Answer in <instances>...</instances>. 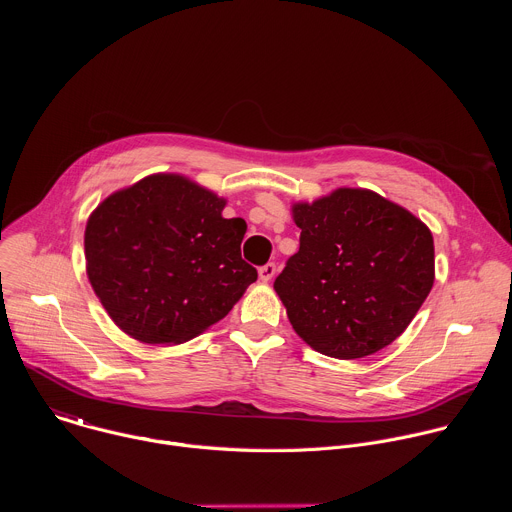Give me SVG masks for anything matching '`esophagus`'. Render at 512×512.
Segmentation results:
<instances>
[{
    "label": "esophagus",
    "instance_id": "1",
    "mask_svg": "<svg viewBox=\"0 0 512 512\" xmlns=\"http://www.w3.org/2000/svg\"><path fill=\"white\" fill-rule=\"evenodd\" d=\"M275 271H277L275 263H265L263 267H259V279L261 281H271L275 277Z\"/></svg>",
    "mask_w": 512,
    "mask_h": 512
}]
</instances>
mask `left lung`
<instances>
[{
    "label": "left lung",
    "instance_id": "left-lung-1",
    "mask_svg": "<svg viewBox=\"0 0 512 512\" xmlns=\"http://www.w3.org/2000/svg\"><path fill=\"white\" fill-rule=\"evenodd\" d=\"M291 212L302 229L300 251L273 289L298 336L340 360L389 346L431 291V231L403 206L362 188H338Z\"/></svg>",
    "mask_w": 512,
    "mask_h": 512
}]
</instances>
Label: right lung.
<instances>
[{"label":"right lung","mask_w":512,"mask_h":512,"mask_svg":"<svg viewBox=\"0 0 512 512\" xmlns=\"http://www.w3.org/2000/svg\"><path fill=\"white\" fill-rule=\"evenodd\" d=\"M178 174L105 198L85 231L87 275L111 320L145 344H180L223 320L257 279L243 218Z\"/></svg>","instance_id":"obj_1"}]
</instances>
